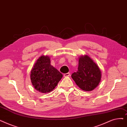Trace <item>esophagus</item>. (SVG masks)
I'll return each mask as SVG.
<instances>
[{
    "label": "esophagus",
    "mask_w": 127,
    "mask_h": 127,
    "mask_svg": "<svg viewBox=\"0 0 127 127\" xmlns=\"http://www.w3.org/2000/svg\"><path fill=\"white\" fill-rule=\"evenodd\" d=\"M70 75V73H66V74H64V77H68Z\"/></svg>",
    "instance_id": "1"
}]
</instances>
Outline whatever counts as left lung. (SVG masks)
<instances>
[{
  "label": "left lung",
  "mask_w": 127,
  "mask_h": 127,
  "mask_svg": "<svg viewBox=\"0 0 127 127\" xmlns=\"http://www.w3.org/2000/svg\"><path fill=\"white\" fill-rule=\"evenodd\" d=\"M78 63V70L71 74V78L82 90L92 91L101 81L100 69L87 55L80 57Z\"/></svg>",
  "instance_id": "obj_1"
}]
</instances>
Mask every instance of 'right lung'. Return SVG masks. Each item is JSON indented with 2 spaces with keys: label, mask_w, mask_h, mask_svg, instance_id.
<instances>
[{
  "label": "right lung",
  "mask_w": 127,
  "mask_h": 127,
  "mask_svg": "<svg viewBox=\"0 0 127 127\" xmlns=\"http://www.w3.org/2000/svg\"><path fill=\"white\" fill-rule=\"evenodd\" d=\"M50 58L42 56L31 71V80L35 89L41 93H49L56 87L63 75L50 64Z\"/></svg>",
  "instance_id": "add662e5"
}]
</instances>
